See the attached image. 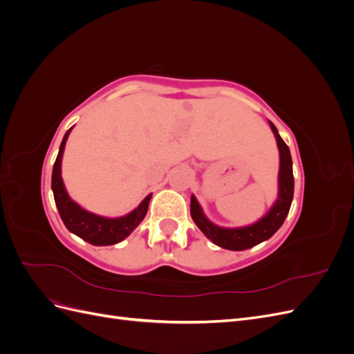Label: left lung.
<instances>
[{"label": "left lung", "instance_id": "8db88e82", "mask_svg": "<svg viewBox=\"0 0 354 354\" xmlns=\"http://www.w3.org/2000/svg\"><path fill=\"white\" fill-rule=\"evenodd\" d=\"M270 127L274 133L277 147H279V155H281L279 195H277V199L273 203L270 211L267 212L261 220L245 227H236V229L218 227L205 217V214L202 212V208L198 203L196 198L194 195L190 198L192 218H194V221L202 230V233L205 234L209 241L221 246V248L232 250V251H243L272 238L283 224L289 212V208H291L292 198H294V174H292L291 152H289V147L282 140L279 133H277V128L272 122H270Z\"/></svg>", "mask_w": 354, "mask_h": 354}]
</instances>
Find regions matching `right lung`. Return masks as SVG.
Returning <instances> with one entry per match:
<instances>
[{"mask_svg":"<svg viewBox=\"0 0 354 354\" xmlns=\"http://www.w3.org/2000/svg\"><path fill=\"white\" fill-rule=\"evenodd\" d=\"M71 130L72 128H69L65 137H63L60 149H59V155L56 158L55 167H53V176H51V189H53V195H55L56 207L59 209L60 218L63 220V223H65V226L69 232L75 233L77 236H80L81 239H84L85 242H88L91 245L102 246V245H113V243L121 242L145 218L149 208V201H151L152 195H147L134 211L120 218L100 217L81 208L77 202H73L69 198L66 187L63 185V180H62V156H63V151H65V145Z\"/></svg>","mask_w":354,"mask_h":354,"instance_id":"1","label":"right lung"}]
</instances>
